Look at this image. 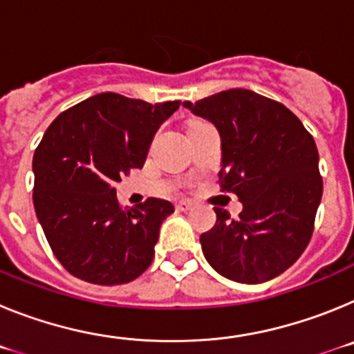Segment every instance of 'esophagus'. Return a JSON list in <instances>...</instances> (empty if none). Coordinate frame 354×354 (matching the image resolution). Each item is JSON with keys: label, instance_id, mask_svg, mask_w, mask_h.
Wrapping results in <instances>:
<instances>
[{"label": "esophagus", "instance_id": "34e87169", "mask_svg": "<svg viewBox=\"0 0 354 354\" xmlns=\"http://www.w3.org/2000/svg\"><path fill=\"white\" fill-rule=\"evenodd\" d=\"M175 207H177V211L186 212V211H192V209L195 207V204H193V202H189V200H180V202H177V205H175Z\"/></svg>", "mask_w": 354, "mask_h": 354}]
</instances>
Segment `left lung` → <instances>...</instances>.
<instances>
[{
    "label": "left lung",
    "instance_id": "8db88e82",
    "mask_svg": "<svg viewBox=\"0 0 354 354\" xmlns=\"http://www.w3.org/2000/svg\"><path fill=\"white\" fill-rule=\"evenodd\" d=\"M183 106L216 126L221 192L243 202L237 220L214 207V227L200 236L202 252L228 280L268 282L298 261L314 232L323 196L314 138L290 109L252 90Z\"/></svg>",
    "mask_w": 354,
    "mask_h": 354
}]
</instances>
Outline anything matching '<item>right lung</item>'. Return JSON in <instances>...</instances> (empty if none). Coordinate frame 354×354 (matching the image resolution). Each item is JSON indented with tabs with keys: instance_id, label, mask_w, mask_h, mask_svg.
<instances>
[{
	"instance_id": "add662e5",
	"label": "right lung",
	"mask_w": 354,
	"mask_h": 354,
	"mask_svg": "<svg viewBox=\"0 0 354 354\" xmlns=\"http://www.w3.org/2000/svg\"><path fill=\"white\" fill-rule=\"evenodd\" d=\"M180 101L150 104L97 93L53 120L33 156V205L55 257L84 282H133L154 259L168 200L120 207L113 184L142 168L156 131Z\"/></svg>"
}]
</instances>
